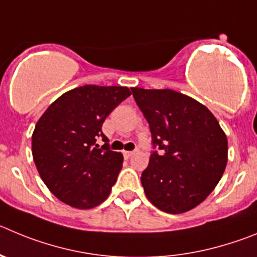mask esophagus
I'll return each mask as SVG.
<instances>
[{
  "label": "esophagus",
  "instance_id": "34e87169",
  "mask_svg": "<svg viewBox=\"0 0 257 257\" xmlns=\"http://www.w3.org/2000/svg\"><path fill=\"white\" fill-rule=\"evenodd\" d=\"M135 153H136V150H134V152H123V155H124V158H130V157H133Z\"/></svg>",
  "mask_w": 257,
  "mask_h": 257
}]
</instances>
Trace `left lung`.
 Wrapping results in <instances>:
<instances>
[{"mask_svg": "<svg viewBox=\"0 0 257 257\" xmlns=\"http://www.w3.org/2000/svg\"><path fill=\"white\" fill-rule=\"evenodd\" d=\"M154 147L141 185L153 205L181 214L201 204L224 173L228 140L204 104L172 89L131 88Z\"/></svg>", "mask_w": 257, "mask_h": 257, "instance_id": "obj_1", "label": "left lung"}]
</instances>
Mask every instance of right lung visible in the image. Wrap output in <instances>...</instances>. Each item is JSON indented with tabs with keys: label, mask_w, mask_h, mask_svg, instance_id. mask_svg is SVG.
<instances>
[{
	"label": "right lung",
	"mask_w": 257,
	"mask_h": 257,
	"mask_svg": "<svg viewBox=\"0 0 257 257\" xmlns=\"http://www.w3.org/2000/svg\"><path fill=\"white\" fill-rule=\"evenodd\" d=\"M127 86L84 85L66 91L38 119L32 153L39 176L58 200L93 209L110 194L122 168V153L96 144L102 124L122 100Z\"/></svg>",
	"instance_id": "add662e5"
}]
</instances>
